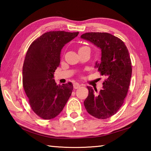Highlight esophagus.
<instances>
[{
	"label": "esophagus",
	"mask_w": 151,
	"mask_h": 151,
	"mask_svg": "<svg viewBox=\"0 0 151 151\" xmlns=\"http://www.w3.org/2000/svg\"><path fill=\"white\" fill-rule=\"evenodd\" d=\"M80 86H81L80 84H78V83H75L73 85V87H74V88H75V89L80 88Z\"/></svg>",
	"instance_id": "34e87169"
}]
</instances>
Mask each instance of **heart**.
Returning a JSON list of instances; mask_svg holds the SVG:
<instances>
[{"label":"heart","instance_id":"b5f03b06","mask_svg":"<svg viewBox=\"0 0 151 151\" xmlns=\"http://www.w3.org/2000/svg\"><path fill=\"white\" fill-rule=\"evenodd\" d=\"M85 47H81V48H85ZM81 48H80V49H81Z\"/></svg>","mask_w":151,"mask_h":151}]
</instances>
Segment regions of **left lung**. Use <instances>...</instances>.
Masks as SVG:
<instances>
[{
    "label": "left lung",
    "instance_id": "left-lung-1",
    "mask_svg": "<svg viewBox=\"0 0 151 151\" xmlns=\"http://www.w3.org/2000/svg\"><path fill=\"white\" fill-rule=\"evenodd\" d=\"M81 38L101 50V61L96 63L95 68L106 78L99 93L87 86L88 95L84 105L95 118L108 119L121 108L129 90L132 74L129 51L121 39L107 32H86Z\"/></svg>",
    "mask_w": 151,
    "mask_h": 151
}]
</instances>
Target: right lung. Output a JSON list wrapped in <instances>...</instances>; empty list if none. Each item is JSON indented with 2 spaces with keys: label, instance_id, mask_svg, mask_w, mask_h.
I'll return each mask as SVG.
<instances>
[{
  "label": "right lung",
  "instance_id": "obj_1",
  "mask_svg": "<svg viewBox=\"0 0 151 151\" xmlns=\"http://www.w3.org/2000/svg\"><path fill=\"white\" fill-rule=\"evenodd\" d=\"M78 33L45 32L27 50L22 67V84L32 111L43 119L58 116L72 93V84L57 85L53 78L60 65L61 50Z\"/></svg>",
  "mask_w": 151,
  "mask_h": 151
}]
</instances>
